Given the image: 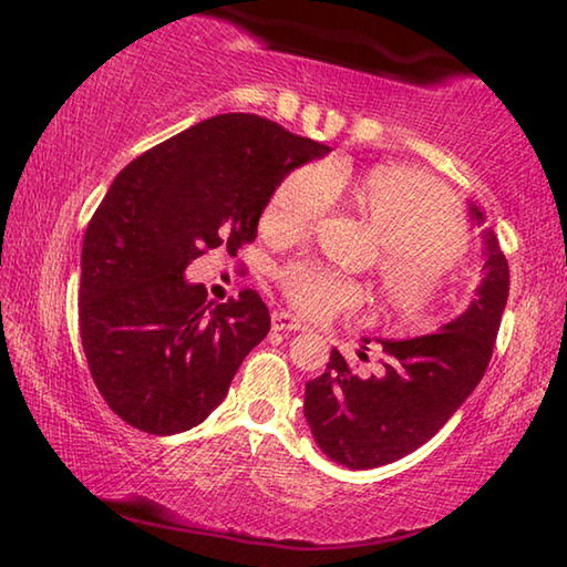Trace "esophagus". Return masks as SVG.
I'll use <instances>...</instances> for the list:
<instances>
[{
	"mask_svg": "<svg viewBox=\"0 0 567 567\" xmlns=\"http://www.w3.org/2000/svg\"><path fill=\"white\" fill-rule=\"evenodd\" d=\"M272 330L280 332H300L307 330L305 322L300 318H295L290 312H272Z\"/></svg>",
	"mask_w": 567,
	"mask_h": 567,
	"instance_id": "34e87169",
	"label": "esophagus"
}]
</instances>
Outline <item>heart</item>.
Listing matches in <instances>:
<instances>
[{"mask_svg": "<svg viewBox=\"0 0 567 567\" xmlns=\"http://www.w3.org/2000/svg\"><path fill=\"white\" fill-rule=\"evenodd\" d=\"M350 189L380 243V287L392 315L420 322L433 310L460 265L465 225L447 192L408 167H375L362 177L307 165L287 175L267 199L260 229L277 239L310 233L328 213L332 192ZM282 292L307 318L352 310L364 300L358 282L315 262H295L280 272Z\"/></svg>", "mask_w": 567, "mask_h": 567, "instance_id": "obj_1", "label": "heart"}]
</instances>
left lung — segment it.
Masks as SVG:
<instances>
[{
    "label": "left lung",
    "instance_id": "left-lung-1",
    "mask_svg": "<svg viewBox=\"0 0 567 567\" xmlns=\"http://www.w3.org/2000/svg\"><path fill=\"white\" fill-rule=\"evenodd\" d=\"M470 215L483 223L477 207ZM507 290L511 270L487 229L483 282L463 315L433 334L380 340V375L360 378L332 350L328 370L305 385V417L322 453L350 470H370L425 445L483 380Z\"/></svg>",
    "mask_w": 567,
    "mask_h": 567
}]
</instances>
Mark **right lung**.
Masks as SVG:
<instances>
[{
	"label": "right lung",
	"mask_w": 567,
	"mask_h": 567,
	"mask_svg": "<svg viewBox=\"0 0 567 567\" xmlns=\"http://www.w3.org/2000/svg\"><path fill=\"white\" fill-rule=\"evenodd\" d=\"M330 147L257 114H217L132 159L82 245L80 334L92 380L127 425L195 427L225 400L247 352L270 332L255 290L209 302L185 280L207 249L252 243L277 185Z\"/></svg>",
	"instance_id": "add662e5"
}]
</instances>
